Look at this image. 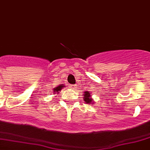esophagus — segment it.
<instances>
[{"label":"esophagus","instance_id":"obj_1","mask_svg":"<svg viewBox=\"0 0 150 150\" xmlns=\"http://www.w3.org/2000/svg\"><path fill=\"white\" fill-rule=\"evenodd\" d=\"M74 86H75V85H74V84L71 85V88H74Z\"/></svg>","mask_w":150,"mask_h":150}]
</instances>
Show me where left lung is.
<instances>
[{
    "label": "left lung",
    "instance_id": "1",
    "mask_svg": "<svg viewBox=\"0 0 150 150\" xmlns=\"http://www.w3.org/2000/svg\"><path fill=\"white\" fill-rule=\"evenodd\" d=\"M83 98V100L85 101V102H86V104H90L93 101V99H91V94H90V91H84Z\"/></svg>",
    "mask_w": 150,
    "mask_h": 150
}]
</instances>
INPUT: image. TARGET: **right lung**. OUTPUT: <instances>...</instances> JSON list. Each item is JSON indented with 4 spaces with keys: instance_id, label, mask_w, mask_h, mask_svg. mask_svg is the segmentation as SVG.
Here are the masks:
<instances>
[{
    "instance_id": "obj_1",
    "label": "right lung",
    "mask_w": 150,
    "mask_h": 150,
    "mask_svg": "<svg viewBox=\"0 0 150 150\" xmlns=\"http://www.w3.org/2000/svg\"><path fill=\"white\" fill-rule=\"evenodd\" d=\"M64 86H64V85L61 84L60 86H58L57 87L54 88V94H56V93L59 94V91H61V90H62V88H63V87H64Z\"/></svg>"
}]
</instances>
